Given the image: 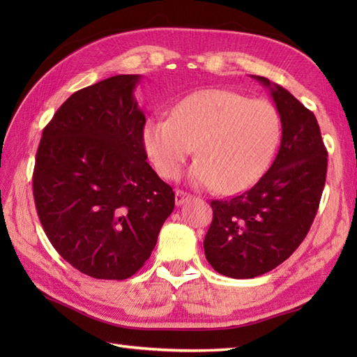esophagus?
<instances>
[{"label":"esophagus","mask_w":357,"mask_h":357,"mask_svg":"<svg viewBox=\"0 0 357 357\" xmlns=\"http://www.w3.org/2000/svg\"><path fill=\"white\" fill-rule=\"evenodd\" d=\"M188 199H192V196L183 192V190H176L174 192V202H176V206H183L184 202H187Z\"/></svg>","instance_id":"34e87169"}]
</instances>
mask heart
I'll list each match as a JSON object with an SVG mask.
<instances>
[{
  "instance_id": "1",
  "label": "heart",
  "mask_w": 357,
  "mask_h": 357,
  "mask_svg": "<svg viewBox=\"0 0 357 357\" xmlns=\"http://www.w3.org/2000/svg\"><path fill=\"white\" fill-rule=\"evenodd\" d=\"M280 116L267 100L207 89L174 104L170 118H151L142 141L159 176L176 178L196 146L188 179L233 195L259 181L279 146Z\"/></svg>"
}]
</instances>
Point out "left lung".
Returning a JSON list of instances; mask_svg holds the SVG:
<instances>
[{
    "label": "left lung",
    "mask_w": 357,
    "mask_h": 357,
    "mask_svg": "<svg viewBox=\"0 0 357 357\" xmlns=\"http://www.w3.org/2000/svg\"><path fill=\"white\" fill-rule=\"evenodd\" d=\"M268 87L282 124L278 155L267 173L227 201H211L213 221L204 239L208 264L234 279L261 276L293 255L312 227L327 176V149L317 119L275 82Z\"/></svg>",
    "instance_id": "obj_1"
}]
</instances>
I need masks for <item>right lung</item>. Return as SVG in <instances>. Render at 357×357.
<instances>
[{
    "instance_id": "obj_1",
    "label": "right lung",
    "mask_w": 357,
    "mask_h": 357,
    "mask_svg": "<svg viewBox=\"0 0 357 357\" xmlns=\"http://www.w3.org/2000/svg\"><path fill=\"white\" fill-rule=\"evenodd\" d=\"M141 75H116L75 92L44 127L33 170L38 216L52 245L95 279L133 276L174 207L146 161Z\"/></svg>"
}]
</instances>
